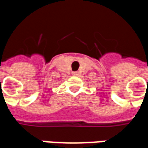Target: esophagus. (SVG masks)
<instances>
[{
  "label": "esophagus",
  "mask_w": 148,
  "mask_h": 148,
  "mask_svg": "<svg viewBox=\"0 0 148 148\" xmlns=\"http://www.w3.org/2000/svg\"><path fill=\"white\" fill-rule=\"evenodd\" d=\"M77 74H78V73H77V72H76V71H75V72H73V73H72V74H73V75H77Z\"/></svg>",
  "instance_id": "obj_1"
}]
</instances>
